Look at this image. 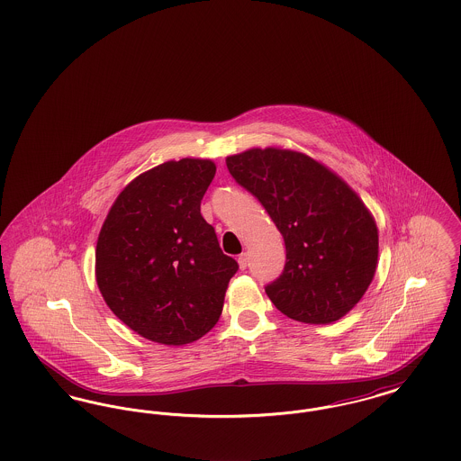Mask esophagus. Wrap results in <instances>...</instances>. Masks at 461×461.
<instances>
[{
    "instance_id": "esophagus-1",
    "label": "esophagus",
    "mask_w": 461,
    "mask_h": 461,
    "mask_svg": "<svg viewBox=\"0 0 461 461\" xmlns=\"http://www.w3.org/2000/svg\"><path fill=\"white\" fill-rule=\"evenodd\" d=\"M239 264H240V269H247V264H249V254L247 252L239 256Z\"/></svg>"
}]
</instances>
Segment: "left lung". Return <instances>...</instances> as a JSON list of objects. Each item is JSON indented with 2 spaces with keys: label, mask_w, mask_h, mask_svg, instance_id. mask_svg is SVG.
Returning a JSON list of instances; mask_svg holds the SVG:
<instances>
[{
  "label": "left lung",
  "mask_w": 461,
  "mask_h": 461,
  "mask_svg": "<svg viewBox=\"0 0 461 461\" xmlns=\"http://www.w3.org/2000/svg\"><path fill=\"white\" fill-rule=\"evenodd\" d=\"M230 175L261 202L285 240L282 275L264 286L288 318L325 325L359 303L372 284L378 233L351 188L311 157L252 149L226 158Z\"/></svg>",
  "instance_id": "1"
}]
</instances>
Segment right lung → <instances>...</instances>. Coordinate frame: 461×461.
Segmentation results:
<instances>
[{"label":"right lung","instance_id":"right-lung-1","mask_svg":"<svg viewBox=\"0 0 461 461\" xmlns=\"http://www.w3.org/2000/svg\"><path fill=\"white\" fill-rule=\"evenodd\" d=\"M214 175L211 160L181 158L138 176L98 237L96 284L107 306L158 344L183 346L212 329L239 271L200 214Z\"/></svg>","mask_w":461,"mask_h":461}]
</instances>
